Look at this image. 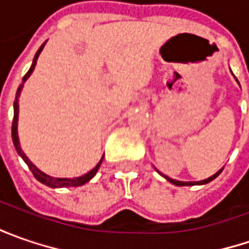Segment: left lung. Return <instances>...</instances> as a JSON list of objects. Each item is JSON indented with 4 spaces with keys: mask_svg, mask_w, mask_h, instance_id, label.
I'll return each instance as SVG.
<instances>
[{
    "mask_svg": "<svg viewBox=\"0 0 249 249\" xmlns=\"http://www.w3.org/2000/svg\"><path fill=\"white\" fill-rule=\"evenodd\" d=\"M222 170H223V167L217 172V173H215L213 176H211L209 178H206V180H202V181H177V180H173V178H169L167 176H162L166 178L167 181H170V183H173L175 186H178V187H183V186H196V184H206V183H209V181H212L213 178H216V177L219 176L220 173H222Z\"/></svg>",
    "mask_w": 249,
    "mask_h": 249,
    "instance_id": "8db88e82",
    "label": "left lung"
}]
</instances>
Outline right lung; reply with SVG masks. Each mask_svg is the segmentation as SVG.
Returning a JSON list of instances; mask_svg holds the SVG:
<instances>
[{
  "mask_svg": "<svg viewBox=\"0 0 249 249\" xmlns=\"http://www.w3.org/2000/svg\"><path fill=\"white\" fill-rule=\"evenodd\" d=\"M44 44L40 47V48H38V51L36 53V56H34L33 63H32V66H30L29 72L24 74L23 80H22V84L19 86V89H18V91H16V98H15V102H14V120H12V141H14V145H15V148H16V151H18V154L23 158V160L27 163L29 169L32 170L33 176L36 177L40 183H43V184H45V186H48V187H53V188H58V187L83 186V184H86L87 181H90L91 178L95 176V173L98 172L101 163H102V159H104V157H102L100 162L97 163V166L94 167L92 170H90L89 173H86L84 176L74 177V178H58V177L48 176V175L43 173L41 170H38V169L34 166L32 162H30V159L24 155V152L22 151V148H20V144H19V137H18V115H19V104H18V102H19V95H20V90H22V87H23L24 82L27 80V77H29V76L32 74V72L34 71V66H36V63H37V58H38V55H40V53H41V50L44 48Z\"/></svg>",
  "mask_w": 249,
  "mask_h": 249,
  "instance_id": "right-lung-1",
  "label": "right lung"
}]
</instances>
